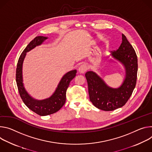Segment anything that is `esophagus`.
<instances>
[{
	"label": "esophagus",
	"mask_w": 152,
	"mask_h": 152,
	"mask_svg": "<svg viewBox=\"0 0 152 152\" xmlns=\"http://www.w3.org/2000/svg\"><path fill=\"white\" fill-rule=\"evenodd\" d=\"M87 70H88V67H87L86 64H83L81 65L78 67V72L80 74L85 73Z\"/></svg>",
	"instance_id": "obj_1"
}]
</instances>
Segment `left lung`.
<instances>
[{
    "label": "left lung",
    "instance_id": "left-lung-1",
    "mask_svg": "<svg viewBox=\"0 0 152 152\" xmlns=\"http://www.w3.org/2000/svg\"><path fill=\"white\" fill-rule=\"evenodd\" d=\"M111 55L124 65L126 71L124 80L118 88L108 86L93 71H88L85 74L91 102L94 106L104 111L114 110L125 105L135 88L137 79V56L124 34H122L120 46Z\"/></svg>",
    "mask_w": 152,
    "mask_h": 152
}]
</instances>
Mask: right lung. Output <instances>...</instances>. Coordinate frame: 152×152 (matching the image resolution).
Masks as SVG:
<instances>
[{"label":"right lung","mask_w":152,"mask_h":152,"mask_svg":"<svg viewBox=\"0 0 152 152\" xmlns=\"http://www.w3.org/2000/svg\"><path fill=\"white\" fill-rule=\"evenodd\" d=\"M48 39L47 37L37 36L25 48L21 54L17 65L16 83L18 85L20 96L25 104L32 111L40 116H46L54 113L58 111L64 104L66 102V94L71 81L75 77L77 70L71 71L63 75L54 94L49 98L37 100L32 98L25 90L22 77V66L26 53L40 45Z\"/></svg>","instance_id":"obj_1"}]
</instances>
